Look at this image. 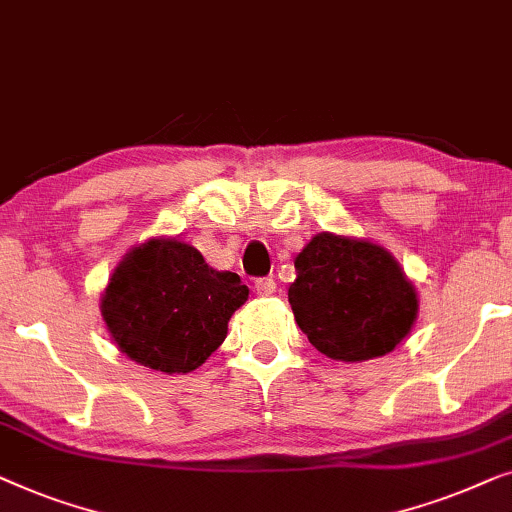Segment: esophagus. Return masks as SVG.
I'll list each match as a JSON object with an SVG mask.
<instances>
[{
	"label": "esophagus",
	"mask_w": 512,
	"mask_h": 512,
	"mask_svg": "<svg viewBox=\"0 0 512 512\" xmlns=\"http://www.w3.org/2000/svg\"><path fill=\"white\" fill-rule=\"evenodd\" d=\"M255 287H257V294H262V297H269V294L276 292V280H273V278H257Z\"/></svg>",
	"instance_id": "34e87169"
}]
</instances>
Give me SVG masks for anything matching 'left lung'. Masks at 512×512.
Wrapping results in <instances>:
<instances>
[{
	"label": "left lung",
	"mask_w": 512,
	"mask_h": 512,
	"mask_svg": "<svg viewBox=\"0 0 512 512\" xmlns=\"http://www.w3.org/2000/svg\"><path fill=\"white\" fill-rule=\"evenodd\" d=\"M294 320L322 355L364 362L392 352L417 318V294L385 248L322 232L294 259Z\"/></svg>",
	"instance_id": "obj_1"
}]
</instances>
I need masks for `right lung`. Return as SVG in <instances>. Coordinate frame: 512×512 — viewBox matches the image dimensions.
I'll use <instances>...</instances> for the list:
<instances>
[{
    "label": "right lung",
    "instance_id": "1",
    "mask_svg": "<svg viewBox=\"0 0 512 512\" xmlns=\"http://www.w3.org/2000/svg\"><path fill=\"white\" fill-rule=\"evenodd\" d=\"M248 287L215 271L197 248L153 239L134 248L111 276L102 315L129 359L164 373L199 369L220 348Z\"/></svg>",
    "mask_w": 512,
    "mask_h": 512
}]
</instances>
